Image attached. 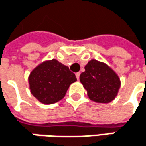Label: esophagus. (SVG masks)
<instances>
[{
	"instance_id": "34e87169",
	"label": "esophagus",
	"mask_w": 146,
	"mask_h": 146,
	"mask_svg": "<svg viewBox=\"0 0 146 146\" xmlns=\"http://www.w3.org/2000/svg\"><path fill=\"white\" fill-rule=\"evenodd\" d=\"M75 75H76V78H77V79L78 80V79H79V76H80V73H76V74H75Z\"/></svg>"
}]
</instances>
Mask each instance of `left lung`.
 <instances>
[{
    "mask_svg": "<svg viewBox=\"0 0 146 146\" xmlns=\"http://www.w3.org/2000/svg\"><path fill=\"white\" fill-rule=\"evenodd\" d=\"M79 79L89 98L97 103H109L117 96L121 81L116 72L106 63L92 59L84 67Z\"/></svg>",
    "mask_w": 146,
    "mask_h": 146,
    "instance_id": "left-lung-1",
    "label": "left lung"
}]
</instances>
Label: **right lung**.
Listing matches in <instances>:
<instances>
[{
  "label": "right lung",
  "mask_w": 146,
  "mask_h": 146,
  "mask_svg": "<svg viewBox=\"0 0 146 146\" xmlns=\"http://www.w3.org/2000/svg\"><path fill=\"white\" fill-rule=\"evenodd\" d=\"M75 81V74L68 67L56 59L41 62L29 76L31 94L43 104H53L61 101L70 84Z\"/></svg>",
  "instance_id": "add662e5"
}]
</instances>
